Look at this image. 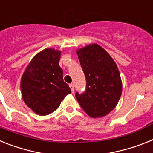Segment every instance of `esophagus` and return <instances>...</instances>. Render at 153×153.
I'll return each mask as SVG.
<instances>
[{"label": "esophagus", "mask_w": 153, "mask_h": 153, "mask_svg": "<svg viewBox=\"0 0 153 153\" xmlns=\"http://www.w3.org/2000/svg\"><path fill=\"white\" fill-rule=\"evenodd\" d=\"M69 86H70L71 89V92H74V84H73V83H71V84L69 85Z\"/></svg>", "instance_id": "1"}]
</instances>
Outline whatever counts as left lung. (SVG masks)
I'll return each instance as SVG.
<instances>
[{"instance_id": "8db88e82", "label": "left lung", "mask_w": 153, "mask_h": 153, "mask_svg": "<svg viewBox=\"0 0 153 153\" xmlns=\"http://www.w3.org/2000/svg\"><path fill=\"white\" fill-rule=\"evenodd\" d=\"M86 80L83 93H75L81 107L92 117H102L112 111L122 92V82L116 63L98 44L77 51Z\"/></svg>"}]
</instances>
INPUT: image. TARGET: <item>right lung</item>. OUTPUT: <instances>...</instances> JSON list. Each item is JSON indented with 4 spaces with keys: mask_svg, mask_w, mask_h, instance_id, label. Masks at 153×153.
<instances>
[{
    "mask_svg": "<svg viewBox=\"0 0 153 153\" xmlns=\"http://www.w3.org/2000/svg\"><path fill=\"white\" fill-rule=\"evenodd\" d=\"M60 58V51L45 49L32 59L22 77L23 100L33 112L41 116L55 111L65 96L71 92L63 80Z\"/></svg>",
    "mask_w": 153,
    "mask_h": 153,
    "instance_id": "right-lung-1",
    "label": "right lung"
}]
</instances>
